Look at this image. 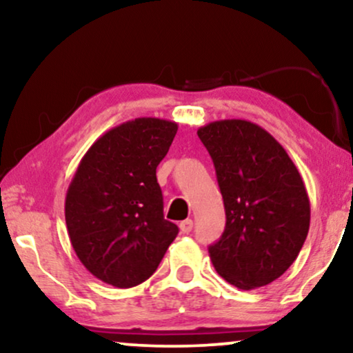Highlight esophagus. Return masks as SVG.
Returning a JSON list of instances; mask_svg holds the SVG:
<instances>
[{
  "mask_svg": "<svg viewBox=\"0 0 353 353\" xmlns=\"http://www.w3.org/2000/svg\"><path fill=\"white\" fill-rule=\"evenodd\" d=\"M192 226H194V223H192V220H183L181 223H180V230H181V233H185V234H188V233H191L192 231Z\"/></svg>",
  "mask_w": 353,
  "mask_h": 353,
  "instance_id": "34e87169",
  "label": "esophagus"
}]
</instances>
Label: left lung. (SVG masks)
<instances>
[{"label": "left lung", "instance_id": "left-lung-1", "mask_svg": "<svg viewBox=\"0 0 353 353\" xmlns=\"http://www.w3.org/2000/svg\"><path fill=\"white\" fill-rule=\"evenodd\" d=\"M214 161L226 225L209 245L216 273L238 289L267 286L301 252L310 201L284 148L248 120H216L197 130Z\"/></svg>", "mask_w": 353, "mask_h": 353}]
</instances>
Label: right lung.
<instances>
[{
    "label": "right lung",
    "mask_w": 353,
    "mask_h": 353,
    "mask_svg": "<svg viewBox=\"0 0 353 353\" xmlns=\"http://www.w3.org/2000/svg\"><path fill=\"white\" fill-rule=\"evenodd\" d=\"M170 120H130L96 139L65 196L77 257L101 281L133 288L156 272L178 226L163 219L156 168L175 138Z\"/></svg>",
    "instance_id": "add662e5"
}]
</instances>
